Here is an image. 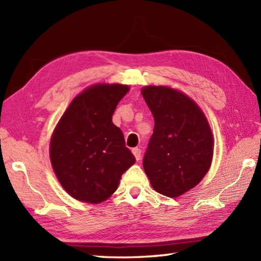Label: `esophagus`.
<instances>
[{"label":"esophagus","mask_w":261,"mask_h":261,"mask_svg":"<svg viewBox=\"0 0 261 261\" xmlns=\"http://www.w3.org/2000/svg\"><path fill=\"white\" fill-rule=\"evenodd\" d=\"M132 153L135 154V157H136L137 160H140V158H141V150H140L139 148H134V149H132Z\"/></svg>","instance_id":"34e87169"}]
</instances>
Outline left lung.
<instances>
[{
  "instance_id": "1",
  "label": "left lung",
  "mask_w": 261,
  "mask_h": 261,
  "mask_svg": "<svg viewBox=\"0 0 261 261\" xmlns=\"http://www.w3.org/2000/svg\"><path fill=\"white\" fill-rule=\"evenodd\" d=\"M154 119L143 169L158 193L179 196L203 179L213 156L208 122L196 103L166 86L141 91Z\"/></svg>"
}]
</instances>
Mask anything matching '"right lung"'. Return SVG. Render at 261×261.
I'll use <instances>...</instances> for the list:
<instances>
[{
  "label": "right lung",
  "mask_w": 261,
  "mask_h": 261,
  "mask_svg": "<svg viewBox=\"0 0 261 261\" xmlns=\"http://www.w3.org/2000/svg\"><path fill=\"white\" fill-rule=\"evenodd\" d=\"M127 91L120 84L91 86L73 99L54 131L53 168L65 191L79 201H105L136 163L123 134L112 122L116 105Z\"/></svg>",
  "instance_id": "right-lung-1"
}]
</instances>
